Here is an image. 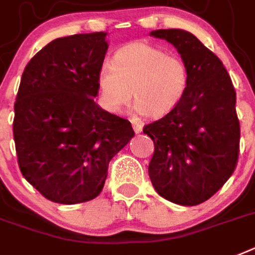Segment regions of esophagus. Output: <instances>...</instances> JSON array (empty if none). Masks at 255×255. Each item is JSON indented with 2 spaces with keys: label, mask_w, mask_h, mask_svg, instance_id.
Listing matches in <instances>:
<instances>
[{
  "label": "esophagus",
  "mask_w": 255,
  "mask_h": 255,
  "mask_svg": "<svg viewBox=\"0 0 255 255\" xmlns=\"http://www.w3.org/2000/svg\"><path fill=\"white\" fill-rule=\"evenodd\" d=\"M132 129H134V131H135L136 134H139V132L142 131V125H140L139 123H132Z\"/></svg>",
  "instance_id": "esophagus-1"
}]
</instances>
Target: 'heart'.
<instances>
[{
  "instance_id": "b5f03b06",
  "label": "heart",
  "mask_w": 255,
  "mask_h": 255,
  "mask_svg": "<svg viewBox=\"0 0 255 255\" xmlns=\"http://www.w3.org/2000/svg\"><path fill=\"white\" fill-rule=\"evenodd\" d=\"M188 85L184 61L144 41L120 48L112 62H103L98 73L100 102L112 113L129 104L132 92L138 112L163 117L180 104Z\"/></svg>"
}]
</instances>
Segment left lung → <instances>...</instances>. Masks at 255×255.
I'll return each mask as SVG.
<instances>
[{
	"instance_id": "8db88e82",
	"label": "left lung",
	"mask_w": 255,
	"mask_h": 255,
	"mask_svg": "<svg viewBox=\"0 0 255 255\" xmlns=\"http://www.w3.org/2000/svg\"><path fill=\"white\" fill-rule=\"evenodd\" d=\"M188 66L184 99L170 113L148 124L153 140L148 174L155 190L181 206H197L215 194L236 169L240 121L236 91L219 57L182 29H156Z\"/></svg>"
}]
</instances>
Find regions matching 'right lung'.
Returning <instances> with one entry per match:
<instances>
[{"mask_svg":"<svg viewBox=\"0 0 255 255\" xmlns=\"http://www.w3.org/2000/svg\"><path fill=\"white\" fill-rule=\"evenodd\" d=\"M105 36L78 33L50 41L20 79L12 123L19 169L56 203L96 198L109 161L134 136L128 120L94 102L108 49Z\"/></svg>","mask_w":255,"mask_h":255,"instance_id":"add662e5","label":"right lung"}]
</instances>
